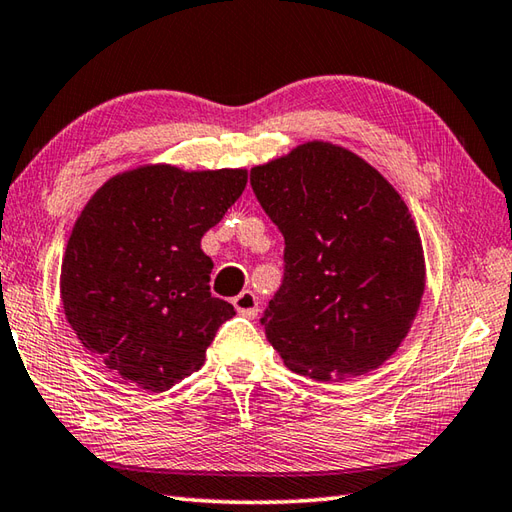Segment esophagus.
Segmentation results:
<instances>
[{"label": "esophagus", "mask_w": 512, "mask_h": 512, "mask_svg": "<svg viewBox=\"0 0 512 512\" xmlns=\"http://www.w3.org/2000/svg\"><path fill=\"white\" fill-rule=\"evenodd\" d=\"M233 306L235 310L242 314V317H248V319H255L257 317V310H259V303H257V297L253 290H242L239 295L233 299Z\"/></svg>", "instance_id": "1"}]
</instances>
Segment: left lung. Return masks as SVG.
Here are the masks:
<instances>
[{"mask_svg": "<svg viewBox=\"0 0 512 512\" xmlns=\"http://www.w3.org/2000/svg\"><path fill=\"white\" fill-rule=\"evenodd\" d=\"M250 184L286 239L284 284L262 317L286 367L345 380L383 365L416 319L427 275L400 193L323 140L253 167Z\"/></svg>", "mask_w": 512, "mask_h": 512, "instance_id": "left-lung-1", "label": "left lung"}]
</instances>
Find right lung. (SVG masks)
Returning <instances> with one entry per match:
<instances>
[{"label": "right lung", "mask_w": 512, "mask_h": 512, "mask_svg": "<svg viewBox=\"0 0 512 512\" xmlns=\"http://www.w3.org/2000/svg\"><path fill=\"white\" fill-rule=\"evenodd\" d=\"M246 182V169L143 165L107 180L76 217L61 264L65 319L125 385H178L235 314L211 295L200 242Z\"/></svg>", "instance_id": "1"}]
</instances>
